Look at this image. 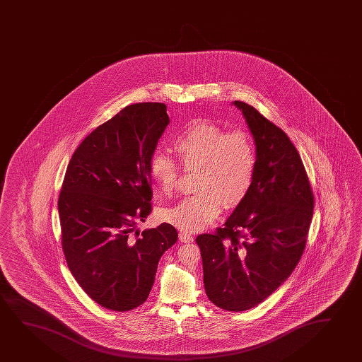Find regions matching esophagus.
<instances>
[{
  "label": "esophagus",
  "mask_w": 362,
  "mask_h": 362,
  "mask_svg": "<svg viewBox=\"0 0 362 362\" xmlns=\"http://www.w3.org/2000/svg\"><path fill=\"white\" fill-rule=\"evenodd\" d=\"M179 240L182 241V243H193L194 241V238L193 235H190L188 233H180L179 234Z\"/></svg>",
  "instance_id": "1"
}]
</instances>
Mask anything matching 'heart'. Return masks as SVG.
Instances as JSON below:
<instances>
[{"mask_svg":"<svg viewBox=\"0 0 362 362\" xmlns=\"http://www.w3.org/2000/svg\"><path fill=\"white\" fill-rule=\"evenodd\" d=\"M173 147L184 169L198 167L195 189L199 192L163 208L162 221L184 231L202 230L219 215L223 202L231 208L247 198L257 172V149L247 132L197 121L174 136ZM149 168L163 193L177 188L180 167L169 154L153 153Z\"/></svg>","mask_w":362,"mask_h":362,"instance_id":"obj_1","label":"heart"}]
</instances>
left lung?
<instances>
[{"instance_id": "8db88e82", "label": "left lung", "mask_w": 362, "mask_h": 362, "mask_svg": "<svg viewBox=\"0 0 362 362\" xmlns=\"http://www.w3.org/2000/svg\"><path fill=\"white\" fill-rule=\"evenodd\" d=\"M257 146L247 198L223 228L197 236L205 293L226 311L252 309L270 296L303 257L314 211L309 177L286 133L240 100Z\"/></svg>"}]
</instances>
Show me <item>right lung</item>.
<instances>
[{
	"instance_id": "obj_1",
	"label": "right lung",
	"mask_w": 362,
	"mask_h": 362,
	"mask_svg": "<svg viewBox=\"0 0 362 362\" xmlns=\"http://www.w3.org/2000/svg\"><path fill=\"white\" fill-rule=\"evenodd\" d=\"M169 123L167 105H127L89 133L71 158L58 198L62 249L84 293L113 311L151 293L158 262L178 231L163 223L134 231L152 213L149 162Z\"/></svg>"
}]
</instances>
